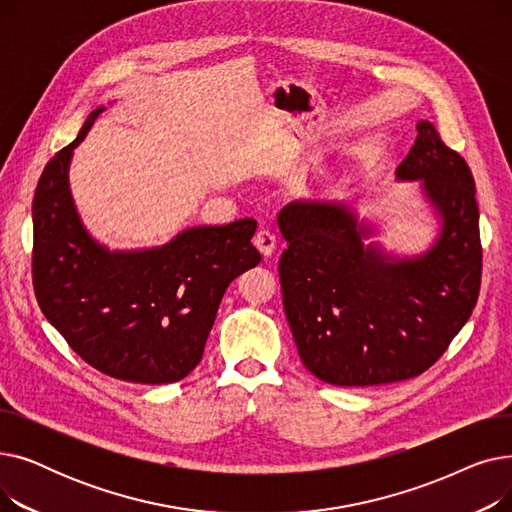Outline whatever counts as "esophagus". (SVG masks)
<instances>
[{"mask_svg":"<svg viewBox=\"0 0 512 512\" xmlns=\"http://www.w3.org/2000/svg\"><path fill=\"white\" fill-rule=\"evenodd\" d=\"M253 245L255 249L263 255V257H270L276 251V236L272 230L267 228H259L253 236Z\"/></svg>","mask_w":512,"mask_h":512,"instance_id":"34e87169","label":"esophagus"}]
</instances>
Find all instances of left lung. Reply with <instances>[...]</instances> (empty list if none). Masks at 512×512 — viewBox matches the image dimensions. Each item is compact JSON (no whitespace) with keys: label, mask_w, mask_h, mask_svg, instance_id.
<instances>
[{"label":"left lung","mask_w":512,"mask_h":512,"mask_svg":"<svg viewBox=\"0 0 512 512\" xmlns=\"http://www.w3.org/2000/svg\"><path fill=\"white\" fill-rule=\"evenodd\" d=\"M396 176L423 180L444 218L436 245L419 259L392 263L363 247L367 230L346 203L297 201L278 215L288 242L278 265L284 311L303 365L326 384L417 378L475 309L481 238L467 161L423 120Z\"/></svg>","instance_id":"obj_1"}]
</instances>
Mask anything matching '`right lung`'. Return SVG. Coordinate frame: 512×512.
Returning a JSON list of instances; mask_svg holds the SVG:
<instances>
[{"mask_svg": "<svg viewBox=\"0 0 512 512\" xmlns=\"http://www.w3.org/2000/svg\"><path fill=\"white\" fill-rule=\"evenodd\" d=\"M78 137L53 155L33 199V288L72 351L93 369L132 384H172L203 357L228 284L261 261L257 222L191 228L170 245L110 253L80 226L68 191Z\"/></svg>", "mask_w": 512, "mask_h": 512, "instance_id": "add662e5", "label": "right lung"}]
</instances>
